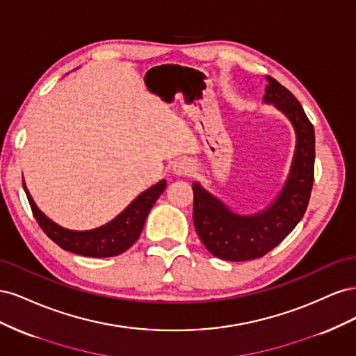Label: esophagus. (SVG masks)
<instances>
[{"instance_id": "34e87169", "label": "esophagus", "mask_w": 356, "mask_h": 356, "mask_svg": "<svg viewBox=\"0 0 356 356\" xmlns=\"http://www.w3.org/2000/svg\"><path fill=\"white\" fill-rule=\"evenodd\" d=\"M193 172V163L188 159H179L174 165V174L177 175H190Z\"/></svg>"}]
</instances>
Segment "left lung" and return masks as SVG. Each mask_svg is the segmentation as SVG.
I'll return each instance as SVG.
<instances>
[{
  "instance_id": "obj_1",
  "label": "left lung",
  "mask_w": 356,
  "mask_h": 356,
  "mask_svg": "<svg viewBox=\"0 0 356 356\" xmlns=\"http://www.w3.org/2000/svg\"><path fill=\"white\" fill-rule=\"evenodd\" d=\"M263 101L284 113L296 131L293 163L270 207L258 213H236L199 182H193V222L202 243L221 260L248 261L272 251L303 218L314 186L315 131L303 106L272 77H267Z\"/></svg>"
}]
</instances>
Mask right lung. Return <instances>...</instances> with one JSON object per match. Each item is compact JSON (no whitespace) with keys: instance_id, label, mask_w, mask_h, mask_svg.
<instances>
[{"instance_id":"obj_1","label":"right lung","mask_w":356,"mask_h":356,"mask_svg":"<svg viewBox=\"0 0 356 356\" xmlns=\"http://www.w3.org/2000/svg\"><path fill=\"white\" fill-rule=\"evenodd\" d=\"M165 188L166 181L161 179L157 184L143 191L123 212L118 213L110 222L101 225L98 229L80 232L62 227V225L46 217L29 195L24 181V190L26 193L32 213H34L42 232L53 242L58 243L62 250L95 258L114 257L127 251L138 241L139 234H141L144 229L149 209L153 208V204L161 193L165 191Z\"/></svg>"}]
</instances>
